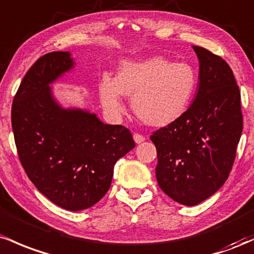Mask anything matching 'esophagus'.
Wrapping results in <instances>:
<instances>
[{
	"label": "esophagus",
	"instance_id": "1",
	"mask_svg": "<svg viewBox=\"0 0 254 254\" xmlns=\"http://www.w3.org/2000/svg\"><path fill=\"white\" fill-rule=\"evenodd\" d=\"M133 139H134L135 144H140V142L145 141V136L141 134H138V133H135V134L133 135Z\"/></svg>",
	"mask_w": 254,
	"mask_h": 254
}]
</instances>
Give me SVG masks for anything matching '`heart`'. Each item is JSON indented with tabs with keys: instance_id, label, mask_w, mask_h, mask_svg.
I'll list each match as a JSON object with an SVG mask.
<instances>
[{
	"instance_id": "heart-1",
	"label": "heart",
	"mask_w": 254,
	"mask_h": 254,
	"mask_svg": "<svg viewBox=\"0 0 254 254\" xmlns=\"http://www.w3.org/2000/svg\"><path fill=\"white\" fill-rule=\"evenodd\" d=\"M198 85L195 70L187 64H174L162 56L124 62L115 79L104 78L99 97L105 110L124 112L122 96L132 98V109L145 125L167 127L189 110Z\"/></svg>"
}]
</instances>
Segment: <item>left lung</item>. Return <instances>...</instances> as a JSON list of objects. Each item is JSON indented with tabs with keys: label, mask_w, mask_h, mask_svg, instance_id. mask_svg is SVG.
Listing matches in <instances>:
<instances>
[{
	"label": "left lung",
	"mask_w": 254,
	"mask_h": 254,
	"mask_svg": "<svg viewBox=\"0 0 254 254\" xmlns=\"http://www.w3.org/2000/svg\"><path fill=\"white\" fill-rule=\"evenodd\" d=\"M199 84L186 114L150 139L157 149L158 186L173 200L194 206L224 185L242 133L240 90L229 64L193 45Z\"/></svg>",
	"instance_id": "8db88e82"
}]
</instances>
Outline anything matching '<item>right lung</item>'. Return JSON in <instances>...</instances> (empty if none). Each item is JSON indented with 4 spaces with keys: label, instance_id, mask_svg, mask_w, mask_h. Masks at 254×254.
Listing matches in <instances>:
<instances>
[{
    "label": "right lung",
    "instance_id": "obj_1",
    "mask_svg": "<svg viewBox=\"0 0 254 254\" xmlns=\"http://www.w3.org/2000/svg\"><path fill=\"white\" fill-rule=\"evenodd\" d=\"M74 65L69 51L37 60L14 97L12 127L20 162L37 190L62 209L80 211L103 198L114 165L135 144L126 127L59 103L50 85Z\"/></svg>",
    "mask_w": 254,
    "mask_h": 254
}]
</instances>
